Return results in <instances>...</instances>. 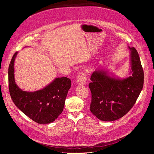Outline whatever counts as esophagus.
I'll return each mask as SVG.
<instances>
[{
	"mask_svg": "<svg viewBox=\"0 0 154 154\" xmlns=\"http://www.w3.org/2000/svg\"><path fill=\"white\" fill-rule=\"evenodd\" d=\"M86 80H87V77L85 72H82L79 74L77 76V83L79 85H85Z\"/></svg>",
	"mask_w": 154,
	"mask_h": 154,
	"instance_id": "34e87169",
	"label": "esophagus"
}]
</instances>
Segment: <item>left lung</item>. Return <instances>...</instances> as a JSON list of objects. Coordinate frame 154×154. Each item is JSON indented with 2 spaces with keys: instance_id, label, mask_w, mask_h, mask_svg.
I'll return each instance as SVG.
<instances>
[{
  "instance_id": "8db88e82",
  "label": "left lung",
  "mask_w": 154,
  "mask_h": 154,
  "mask_svg": "<svg viewBox=\"0 0 154 154\" xmlns=\"http://www.w3.org/2000/svg\"><path fill=\"white\" fill-rule=\"evenodd\" d=\"M131 75L120 79L103 69L91 75L90 111L99 119L113 121L123 117L135 103L144 83V72L135 48H130Z\"/></svg>"
}]
</instances>
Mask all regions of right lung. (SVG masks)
I'll return each instance as SVG.
<instances>
[{
    "label": "right lung",
    "mask_w": 154,
    "mask_h": 154,
    "mask_svg": "<svg viewBox=\"0 0 154 154\" xmlns=\"http://www.w3.org/2000/svg\"><path fill=\"white\" fill-rule=\"evenodd\" d=\"M17 52L12 57L8 68L9 91L16 106L38 124L54 122L62 113L66 97L71 86L70 79L56 78L43 89L27 92L17 86L14 80V63Z\"/></svg>",
    "instance_id": "add662e5"
}]
</instances>
